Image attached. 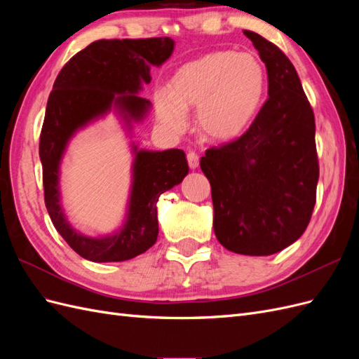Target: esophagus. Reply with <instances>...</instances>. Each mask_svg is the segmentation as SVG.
Wrapping results in <instances>:
<instances>
[{
	"label": "esophagus",
	"instance_id": "34e87169",
	"mask_svg": "<svg viewBox=\"0 0 359 359\" xmlns=\"http://www.w3.org/2000/svg\"><path fill=\"white\" fill-rule=\"evenodd\" d=\"M187 161H189L190 169H196L199 166V156L194 153V151H190L187 154Z\"/></svg>",
	"mask_w": 359,
	"mask_h": 359
}]
</instances>
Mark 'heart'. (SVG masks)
Segmentation results:
<instances>
[{
	"label": "heart",
	"instance_id": "b5f03b06",
	"mask_svg": "<svg viewBox=\"0 0 359 359\" xmlns=\"http://www.w3.org/2000/svg\"><path fill=\"white\" fill-rule=\"evenodd\" d=\"M266 74L248 53L220 50L181 66L168 90L154 94L158 121L170 132L187 127L196 107L199 133L211 140H231L252 123L264 100Z\"/></svg>",
	"mask_w": 359,
	"mask_h": 359
}]
</instances>
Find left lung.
Segmentation results:
<instances>
[{
  "label": "left lung",
  "mask_w": 359,
  "mask_h": 359,
  "mask_svg": "<svg viewBox=\"0 0 359 359\" xmlns=\"http://www.w3.org/2000/svg\"><path fill=\"white\" fill-rule=\"evenodd\" d=\"M268 73V100L247 132L206 149L214 232L238 255L268 256L307 229L316 203L319 161L314 115L298 73L274 43L244 31Z\"/></svg>",
  "instance_id": "left-lung-1"
}]
</instances>
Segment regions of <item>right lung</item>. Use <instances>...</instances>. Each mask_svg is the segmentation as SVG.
<instances>
[{"label": "right lung", "mask_w": 359, "mask_h": 359, "mask_svg": "<svg viewBox=\"0 0 359 359\" xmlns=\"http://www.w3.org/2000/svg\"><path fill=\"white\" fill-rule=\"evenodd\" d=\"M175 41L169 37L97 40L64 66L49 94L40 135L45 203L60 235L91 262H123L145 253L158 235L157 202L189 173L182 149L147 151L133 144L132 189L123 226L111 235L86 236L73 229L61 206L60 166L70 139L95 119L114 111L126 128L147 116L151 103L139 97L151 82V66L169 60Z\"/></svg>", "instance_id": "right-lung-1"}]
</instances>
